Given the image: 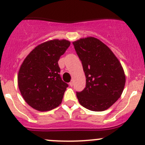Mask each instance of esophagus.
<instances>
[{
	"instance_id": "34e87169",
	"label": "esophagus",
	"mask_w": 145,
	"mask_h": 145,
	"mask_svg": "<svg viewBox=\"0 0 145 145\" xmlns=\"http://www.w3.org/2000/svg\"><path fill=\"white\" fill-rule=\"evenodd\" d=\"M73 85H74V84H73V82H72V81H71V82H70V83H69V86H71V87H72V86H73Z\"/></svg>"
}]
</instances>
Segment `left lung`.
Masks as SVG:
<instances>
[{"label": "left lung", "mask_w": 145, "mask_h": 145, "mask_svg": "<svg viewBox=\"0 0 145 145\" xmlns=\"http://www.w3.org/2000/svg\"><path fill=\"white\" fill-rule=\"evenodd\" d=\"M73 45L86 78V88L76 92L78 102L89 110H106L123 90L125 76L122 66L112 51L95 38L81 39Z\"/></svg>", "instance_id": "obj_1"}]
</instances>
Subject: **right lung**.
<instances>
[{
    "label": "right lung",
    "mask_w": 145,
    "mask_h": 145,
    "mask_svg": "<svg viewBox=\"0 0 145 145\" xmlns=\"http://www.w3.org/2000/svg\"><path fill=\"white\" fill-rule=\"evenodd\" d=\"M66 40H53L38 45L22 64L18 86L23 98L40 112L57 107L69 85L62 81L58 61L69 47Z\"/></svg>",
    "instance_id": "1"
}]
</instances>
